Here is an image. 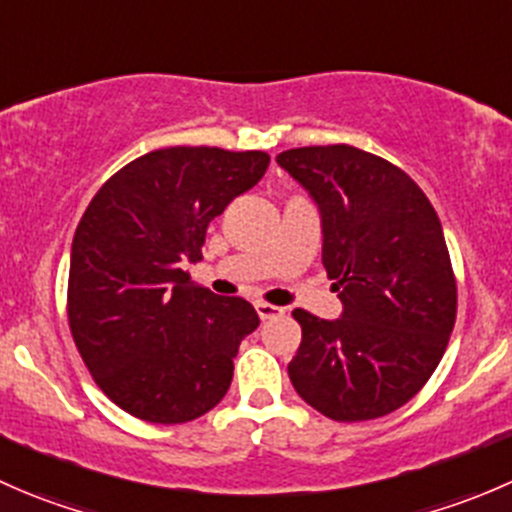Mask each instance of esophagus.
<instances>
[{"mask_svg": "<svg viewBox=\"0 0 512 512\" xmlns=\"http://www.w3.org/2000/svg\"><path fill=\"white\" fill-rule=\"evenodd\" d=\"M255 309H257V314H260V319H277L285 314V309L277 307V304H270V302H257Z\"/></svg>", "mask_w": 512, "mask_h": 512, "instance_id": "34e87169", "label": "esophagus"}]
</instances>
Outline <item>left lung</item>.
<instances>
[{
  "label": "left lung",
  "instance_id": "left-lung-1",
  "mask_svg": "<svg viewBox=\"0 0 512 512\" xmlns=\"http://www.w3.org/2000/svg\"><path fill=\"white\" fill-rule=\"evenodd\" d=\"M277 163L322 215V265L339 292V319L304 309L294 391L334 421H369L423 389L456 324V277L441 220L414 180L354 146H307Z\"/></svg>",
  "mask_w": 512,
  "mask_h": 512
}]
</instances>
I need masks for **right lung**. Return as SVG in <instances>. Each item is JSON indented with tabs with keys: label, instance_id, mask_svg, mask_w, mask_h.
<instances>
[{
	"label": "right lung",
	"instance_id": "obj_1",
	"mask_svg": "<svg viewBox=\"0 0 512 512\" xmlns=\"http://www.w3.org/2000/svg\"><path fill=\"white\" fill-rule=\"evenodd\" d=\"M270 156L173 146L101 185L71 242L69 327L103 394L131 416L185 423L223 401L240 342L260 324L242 297L190 282L210 220L257 185Z\"/></svg>",
	"mask_w": 512,
	"mask_h": 512
}]
</instances>
